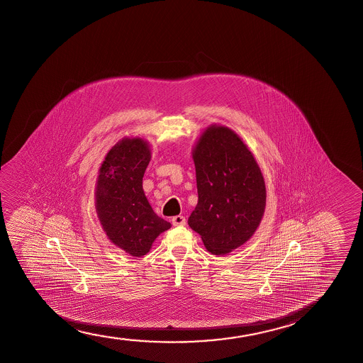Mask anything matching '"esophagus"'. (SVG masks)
Here are the masks:
<instances>
[{"label":"esophagus","mask_w":363,"mask_h":363,"mask_svg":"<svg viewBox=\"0 0 363 363\" xmlns=\"http://www.w3.org/2000/svg\"><path fill=\"white\" fill-rule=\"evenodd\" d=\"M171 222L174 225H184L186 224V218H184V216H176V217H172L171 219Z\"/></svg>","instance_id":"obj_1"}]
</instances>
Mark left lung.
I'll return each instance as SVG.
<instances>
[{
    "label": "left lung",
    "mask_w": 363,
    "mask_h": 363,
    "mask_svg": "<svg viewBox=\"0 0 363 363\" xmlns=\"http://www.w3.org/2000/svg\"><path fill=\"white\" fill-rule=\"evenodd\" d=\"M199 203L189 225L214 255L252 238L263 218L267 191L253 154L233 130L211 125L192 151Z\"/></svg>",
    "instance_id": "8db88e82"
}]
</instances>
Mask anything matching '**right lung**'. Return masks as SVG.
Returning a JSON list of instances; mask_svg holds the SVG:
<instances>
[{
    "label": "right lung",
    "instance_id": "right-lung-1",
    "mask_svg": "<svg viewBox=\"0 0 363 363\" xmlns=\"http://www.w3.org/2000/svg\"><path fill=\"white\" fill-rule=\"evenodd\" d=\"M151 160L149 143L124 138L115 144L100 166L95 208L108 238L133 257L149 253L155 239L171 223L155 213L143 189Z\"/></svg>",
    "mask_w": 363,
    "mask_h": 363
}]
</instances>
